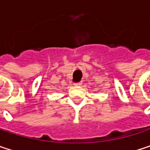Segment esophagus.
Instances as JSON below:
<instances>
[{
  "label": "esophagus",
  "mask_w": 150,
  "mask_h": 150,
  "mask_svg": "<svg viewBox=\"0 0 150 150\" xmlns=\"http://www.w3.org/2000/svg\"><path fill=\"white\" fill-rule=\"evenodd\" d=\"M81 84H82V82H81V81H79V82H75V83H74V85H75V86H81Z\"/></svg>",
  "instance_id": "1"
}]
</instances>
